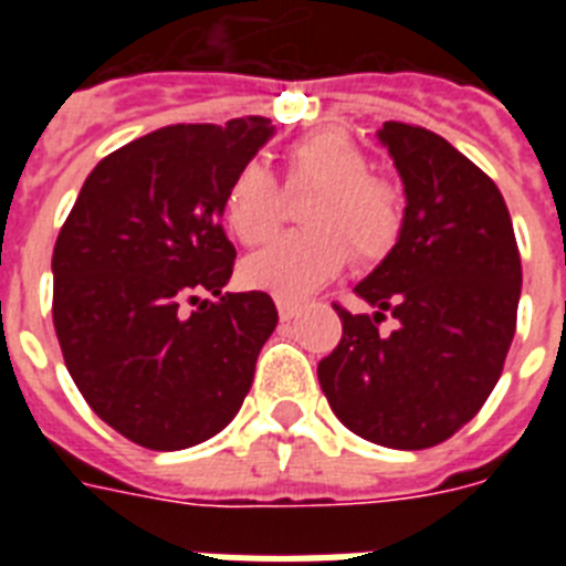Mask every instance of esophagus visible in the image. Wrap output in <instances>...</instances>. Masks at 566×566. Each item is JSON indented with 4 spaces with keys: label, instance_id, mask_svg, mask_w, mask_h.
Here are the masks:
<instances>
[{
    "label": "esophagus",
    "instance_id": "obj_1",
    "mask_svg": "<svg viewBox=\"0 0 566 566\" xmlns=\"http://www.w3.org/2000/svg\"><path fill=\"white\" fill-rule=\"evenodd\" d=\"M275 305H279V317H282V323H291V319L300 314V305H296V302L275 300Z\"/></svg>",
    "mask_w": 566,
    "mask_h": 566
}]
</instances>
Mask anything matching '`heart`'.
<instances>
[{
  "instance_id": "obj_1",
  "label": "heart",
  "mask_w": 566,
  "mask_h": 566,
  "mask_svg": "<svg viewBox=\"0 0 566 566\" xmlns=\"http://www.w3.org/2000/svg\"><path fill=\"white\" fill-rule=\"evenodd\" d=\"M287 190L314 188L302 208L308 226L275 238L240 264V279L275 300L300 302L332 282L353 247L358 261L385 258L402 231V199L385 179L370 176L373 164L361 146L340 128H323L287 146ZM222 222L240 240L255 247L282 217V193L261 164H243L222 190Z\"/></svg>"
}]
</instances>
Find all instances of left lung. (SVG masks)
Masks as SVG:
<instances>
[{
  "label": "left lung",
  "mask_w": 566,
  "mask_h": 566,
  "mask_svg": "<svg viewBox=\"0 0 566 566\" xmlns=\"http://www.w3.org/2000/svg\"><path fill=\"white\" fill-rule=\"evenodd\" d=\"M378 140L405 185L396 247L335 305L344 337L317 367L332 411L358 438L429 449L470 422L502 376L523 270L500 188L429 128L385 123ZM390 313V336L377 323Z\"/></svg>",
  "instance_id": "obj_1"
}]
</instances>
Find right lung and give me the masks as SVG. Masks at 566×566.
I'll return each instance as SVG.
<instances>
[{
    "label": "right lung",
    "instance_id": "obj_1",
    "mask_svg": "<svg viewBox=\"0 0 566 566\" xmlns=\"http://www.w3.org/2000/svg\"><path fill=\"white\" fill-rule=\"evenodd\" d=\"M273 132L270 119L240 117L137 137L93 167L61 226L57 344L96 417L132 443L196 447L234 420L252 387L279 311L261 291L222 293L238 252L220 202Z\"/></svg>",
    "mask_w": 566,
    "mask_h": 566
}]
</instances>
